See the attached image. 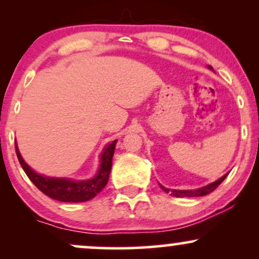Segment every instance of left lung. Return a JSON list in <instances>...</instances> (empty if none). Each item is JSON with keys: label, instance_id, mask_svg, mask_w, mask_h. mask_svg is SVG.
<instances>
[{"label": "left lung", "instance_id": "obj_1", "mask_svg": "<svg viewBox=\"0 0 259 259\" xmlns=\"http://www.w3.org/2000/svg\"><path fill=\"white\" fill-rule=\"evenodd\" d=\"M208 68H209V69H213L210 65H208ZM227 177L228 174L223 175L221 179L214 181V183L209 184V185L203 186L197 190H170V189H167V187H163L162 185H160V187H162L163 191H165L167 194H170L171 196H175V197H198V196H206L208 194H210L212 191H214L217 187L221 185L223 180H224Z\"/></svg>", "mask_w": 259, "mask_h": 259}]
</instances>
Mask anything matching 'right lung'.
Listing matches in <instances>:
<instances>
[{"mask_svg": "<svg viewBox=\"0 0 259 259\" xmlns=\"http://www.w3.org/2000/svg\"><path fill=\"white\" fill-rule=\"evenodd\" d=\"M117 140L107 145L101 154V164L97 174L92 179L75 181L65 178H50L35 173L24 162L16 145V152L20 165L24 169L31 183L49 197L61 202H85L91 200L107 185L112 169V158L114 154Z\"/></svg>", "mask_w": 259, "mask_h": 259, "instance_id": "1", "label": "right lung"}]
</instances>
